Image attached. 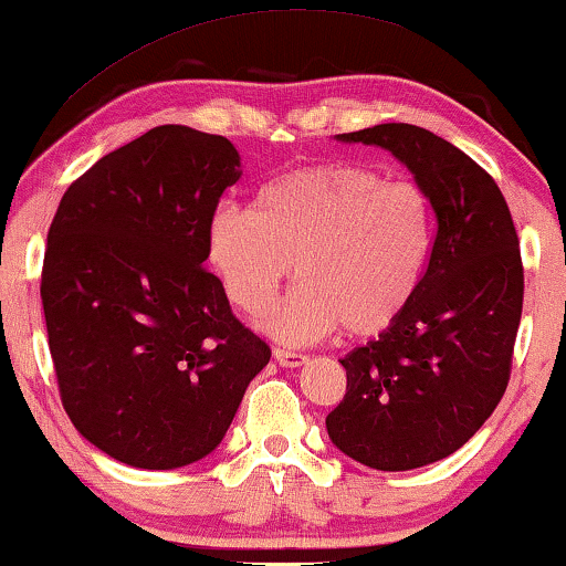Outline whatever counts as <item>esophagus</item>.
<instances>
[{
  "instance_id": "1",
  "label": "esophagus",
  "mask_w": 566,
  "mask_h": 566,
  "mask_svg": "<svg viewBox=\"0 0 566 566\" xmlns=\"http://www.w3.org/2000/svg\"><path fill=\"white\" fill-rule=\"evenodd\" d=\"M273 357H275V363L283 367H301L308 363V357L301 355V352H291V349H281V347L273 352Z\"/></svg>"
}]
</instances>
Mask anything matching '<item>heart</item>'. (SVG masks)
I'll use <instances>...</instances> for the list:
<instances>
[{"instance_id":"b5f03b06","label":"heart","mask_w":566,"mask_h":566,"mask_svg":"<svg viewBox=\"0 0 566 566\" xmlns=\"http://www.w3.org/2000/svg\"><path fill=\"white\" fill-rule=\"evenodd\" d=\"M437 219L419 186L357 163L293 170L265 188L260 211L222 201L207 227V258L227 298L263 314L293 275L303 283L265 329L311 342L342 329L373 339L392 329L419 293Z\"/></svg>"}]
</instances>
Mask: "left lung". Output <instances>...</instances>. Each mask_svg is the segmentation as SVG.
<instances>
[{"mask_svg": "<svg viewBox=\"0 0 566 566\" xmlns=\"http://www.w3.org/2000/svg\"><path fill=\"white\" fill-rule=\"evenodd\" d=\"M337 140L390 150L437 214L411 308L339 359L347 392L326 416L334 447L352 460L416 470L464 447L501 403L523 308L518 234L493 176L429 129L388 122Z\"/></svg>", "mask_w": 566, "mask_h": 566, "instance_id": "left-lung-1", "label": "left lung"}]
</instances>
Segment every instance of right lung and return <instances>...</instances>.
Listing matches in <instances>:
<instances>
[{
  "instance_id": "add662e5",
  "label": "right lung",
  "mask_w": 566,
  "mask_h": 566,
  "mask_svg": "<svg viewBox=\"0 0 566 566\" xmlns=\"http://www.w3.org/2000/svg\"><path fill=\"white\" fill-rule=\"evenodd\" d=\"M222 135L153 127L69 186L40 275L69 419L117 462L176 470L232 423L270 347L203 268L211 211L240 181Z\"/></svg>"
}]
</instances>
